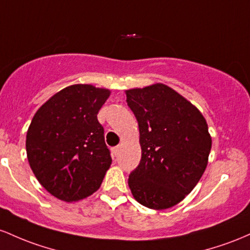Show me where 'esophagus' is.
I'll return each instance as SVG.
<instances>
[{"mask_svg":"<svg viewBox=\"0 0 250 250\" xmlns=\"http://www.w3.org/2000/svg\"><path fill=\"white\" fill-rule=\"evenodd\" d=\"M119 150H120V146H116L112 148V153H113V156L117 157L118 153H119Z\"/></svg>","mask_w":250,"mask_h":250,"instance_id":"34e87169","label":"esophagus"}]
</instances>
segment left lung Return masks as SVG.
<instances>
[{
	"mask_svg": "<svg viewBox=\"0 0 250 250\" xmlns=\"http://www.w3.org/2000/svg\"><path fill=\"white\" fill-rule=\"evenodd\" d=\"M125 93L138 122L142 147L128 187L142 206L171 208L192 191L208 165L211 137L207 120L195 105L164 83Z\"/></svg>",
	"mask_w": 250,
	"mask_h": 250,
	"instance_id": "1",
	"label": "left lung"
}]
</instances>
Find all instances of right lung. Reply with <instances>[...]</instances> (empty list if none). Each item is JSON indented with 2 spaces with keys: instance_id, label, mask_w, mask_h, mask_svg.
<instances>
[{
  "instance_id": "obj_1",
  "label": "right lung",
  "mask_w": 250,
  "mask_h": 250,
  "mask_svg": "<svg viewBox=\"0 0 250 250\" xmlns=\"http://www.w3.org/2000/svg\"><path fill=\"white\" fill-rule=\"evenodd\" d=\"M111 91L78 83L36 111L27 131L30 169L50 195L75 202L97 191L112 158L97 114Z\"/></svg>"
}]
</instances>
